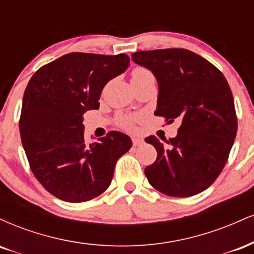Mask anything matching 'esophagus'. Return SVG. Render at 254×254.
I'll return each mask as SVG.
<instances>
[{
	"label": "esophagus",
	"instance_id": "esophagus-1",
	"mask_svg": "<svg viewBox=\"0 0 254 254\" xmlns=\"http://www.w3.org/2000/svg\"><path fill=\"white\" fill-rule=\"evenodd\" d=\"M144 143V141L142 138H139V137H132V144L137 147V145H142Z\"/></svg>",
	"mask_w": 254,
	"mask_h": 254
}]
</instances>
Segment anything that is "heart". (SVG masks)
<instances>
[{"instance_id": "heart-1", "label": "heart", "mask_w": 254, "mask_h": 254, "mask_svg": "<svg viewBox=\"0 0 254 254\" xmlns=\"http://www.w3.org/2000/svg\"><path fill=\"white\" fill-rule=\"evenodd\" d=\"M150 76H153V74H151L148 69L143 68V66H137V68L133 69L132 72H131V83L144 80V78L150 77ZM133 121H135V118L133 117H122L119 119V123L125 127H130L131 125H132Z\"/></svg>"}]
</instances>
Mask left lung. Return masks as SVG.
<instances>
[{
  "label": "left lung",
  "mask_w": 254,
  "mask_h": 254,
  "mask_svg": "<svg viewBox=\"0 0 254 254\" xmlns=\"http://www.w3.org/2000/svg\"><path fill=\"white\" fill-rule=\"evenodd\" d=\"M132 61L156 77L155 115L168 123H182L167 144L155 136L145 138L157 151L156 161L145 167V177L167 196H194L220 176L237 136L229 84L216 66L186 49L138 51Z\"/></svg>",
  "instance_id": "left-lung-1"
}]
</instances>
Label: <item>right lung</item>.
I'll return each instance as SVG.
<instances>
[{
    "mask_svg": "<svg viewBox=\"0 0 254 254\" xmlns=\"http://www.w3.org/2000/svg\"><path fill=\"white\" fill-rule=\"evenodd\" d=\"M127 55L72 52L34 72L22 99L19 127L31 170L46 191L70 203L107 190L131 139L118 131L84 141L82 115L99 109L105 84L129 66Z\"/></svg>",
    "mask_w": 254,
    "mask_h": 254,
    "instance_id": "right-lung-1",
    "label": "right lung"
}]
</instances>
